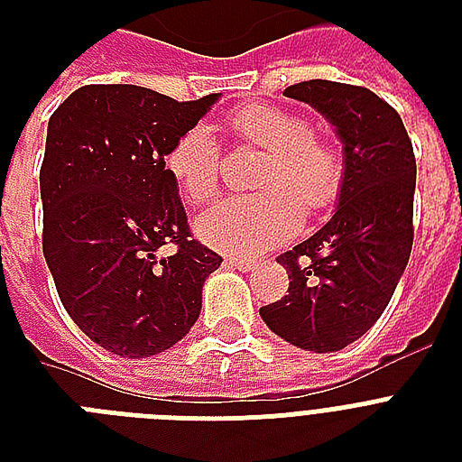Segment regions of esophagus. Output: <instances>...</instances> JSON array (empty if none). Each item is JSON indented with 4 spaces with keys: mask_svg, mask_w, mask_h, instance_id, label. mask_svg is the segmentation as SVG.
Returning <instances> with one entry per match:
<instances>
[{
    "mask_svg": "<svg viewBox=\"0 0 462 462\" xmlns=\"http://www.w3.org/2000/svg\"><path fill=\"white\" fill-rule=\"evenodd\" d=\"M225 263L232 268H237V271H242V273H249V271H254V266H256L252 259H245V256H227Z\"/></svg>",
    "mask_w": 462,
    "mask_h": 462,
    "instance_id": "34e87169",
    "label": "esophagus"
}]
</instances>
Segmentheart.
<instances>
[{
	"label": "heart",
	"instance_id": "heart-1",
	"mask_svg": "<svg viewBox=\"0 0 462 462\" xmlns=\"http://www.w3.org/2000/svg\"><path fill=\"white\" fill-rule=\"evenodd\" d=\"M230 129L246 143L268 151L256 180L263 191L217 203L199 217L196 232L223 252H266L295 235L302 220L300 205L311 213L336 199L343 160L330 141L311 132L302 115L278 105H246L232 115ZM165 162L187 201L201 206L216 199L223 160L210 126L187 129L167 151Z\"/></svg>",
	"mask_w": 462,
	"mask_h": 462
}]
</instances>
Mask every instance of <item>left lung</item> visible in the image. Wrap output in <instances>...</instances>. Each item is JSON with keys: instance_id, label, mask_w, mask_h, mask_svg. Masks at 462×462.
Here are the masks:
<instances>
[{"instance_id": "1", "label": "left lung", "mask_w": 462, "mask_h": 462, "mask_svg": "<svg viewBox=\"0 0 462 462\" xmlns=\"http://www.w3.org/2000/svg\"><path fill=\"white\" fill-rule=\"evenodd\" d=\"M285 96L336 126L345 172L333 217L278 256L288 295L261 307V319L295 347L337 352L376 323L408 266L415 153L401 115L369 88L311 79Z\"/></svg>"}]
</instances>
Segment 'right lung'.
I'll use <instances>...</instances> for the list:
<instances>
[{"label":"right lung","instance_id":"1","mask_svg":"<svg viewBox=\"0 0 462 462\" xmlns=\"http://www.w3.org/2000/svg\"><path fill=\"white\" fill-rule=\"evenodd\" d=\"M177 103L129 83L74 90L47 125L40 167L42 254L67 314L122 357L187 336L223 259L191 239L165 155L217 100ZM178 252L157 259V249Z\"/></svg>","mask_w":462,"mask_h":462}]
</instances>
